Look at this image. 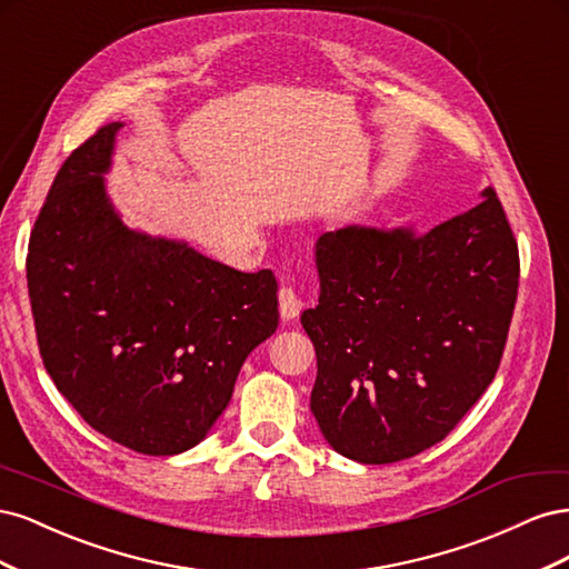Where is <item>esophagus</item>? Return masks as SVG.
<instances>
[{
  "label": "esophagus",
  "mask_w": 569,
  "mask_h": 569,
  "mask_svg": "<svg viewBox=\"0 0 569 569\" xmlns=\"http://www.w3.org/2000/svg\"><path fill=\"white\" fill-rule=\"evenodd\" d=\"M278 299H280V316L284 320H297L303 308V299L297 295V291L291 287H282Z\"/></svg>",
  "instance_id": "esophagus-1"
}]
</instances>
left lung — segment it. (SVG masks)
<instances>
[{
  "mask_svg": "<svg viewBox=\"0 0 569 569\" xmlns=\"http://www.w3.org/2000/svg\"><path fill=\"white\" fill-rule=\"evenodd\" d=\"M311 410L341 456L385 465L439 443L501 363L520 256L496 192L425 234L349 226L316 242Z\"/></svg>",
  "mask_w": 569,
  "mask_h": 569,
  "instance_id": "left-lung-1",
  "label": "left lung"
}]
</instances>
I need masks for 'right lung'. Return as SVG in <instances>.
<instances>
[{"mask_svg":"<svg viewBox=\"0 0 569 569\" xmlns=\"http://www.w3.org/2000/svg\"><path fill=\"white\" fill-rule=\"evenodd\" d=\"M123 123L66 159L28 244L44 368L82 420L144 456L197 446L278 330V280L120 220L104 176Z\"/></svg>","mask_w":569,"mask_h":569,"instance_id":"add662e5","label":"right lung"}]
</instances>
